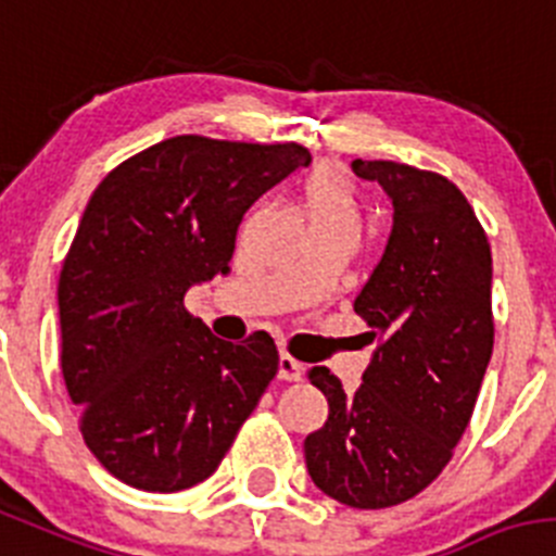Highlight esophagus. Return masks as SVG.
<instances>
[{
  "mask_svg": "<svg viewBox=\"0 0 556 556\" xmlns=\"http://www.w3.org/2000/svg\"><path fill=\"white\" fill-rule=\"evenodd\" d=\"M303 364L300 361H294L292 355L281 353V358H278V378L281 380H289V383H298V380H303Z\"/></svg>",
  "mask_w": 556,
  "mask_h": 556,
  "instance_id": "obj_1",
  "label": "esophagus"
}]
</instances>
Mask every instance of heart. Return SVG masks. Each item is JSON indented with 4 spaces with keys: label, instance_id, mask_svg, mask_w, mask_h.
Wrapping results in <instances>:
<instances>
[{
    "label": "heart",
    "instance_id": "heart-1",
    "mask_svg": "<svg viewBox=\"0 0 556 556\" xmlns=\"http://www.w3.org/2000/svg\"><path fill=\"white\" fill-rule=\"evenodd\" d=\"M305 220L312 228H348L358 231V190L344 170L333 165L314 167L300 187Z\"/></svg>",
    "mask_w": 556,
    "mask_h": 556
}]
</instances>
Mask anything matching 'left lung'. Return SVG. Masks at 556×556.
<instances>
[{"label": "left lung", "instance_id": "1", "mask_svg": "<svg viewBox=\"0 0 556 556\" xmlns=\"http://www.w3.org/2000/svg\"><path fill=\"white\" fill-rule=\"evenodd\" d=\"M394 206L383 258L353 308L378 339L355 394L325 366L308 380L328 421L305 438L314 485L358 510L425 491L475 414L493 353L491 244L450 178L400 162H353Z\"/></svg>", "mask_w": 556, "mask_h": 556}]
</instances>
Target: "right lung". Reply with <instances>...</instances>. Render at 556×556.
I'll list each match as a JSON object with an SVG mask.
<instances>
[{
  "instance_id": "1",
  "label": "right lung",
  "mask_w": 556,
  "mask_h": 556,
  "mask_svg": "<svg viewBox=\"0 0 556 556\" xmlns=\"http://www.w3.org/2000/svg\"><path fill=\"white\" fill-rule=\"evenodd\" d=\"M308 162L298 142L178 135L90 195L58 283L60 364L85 444L126 485L176 493L215 475L275 378L269 333L217 339L185 294L228 273L244 212Z\"/></svg>"
}]
</instances>
